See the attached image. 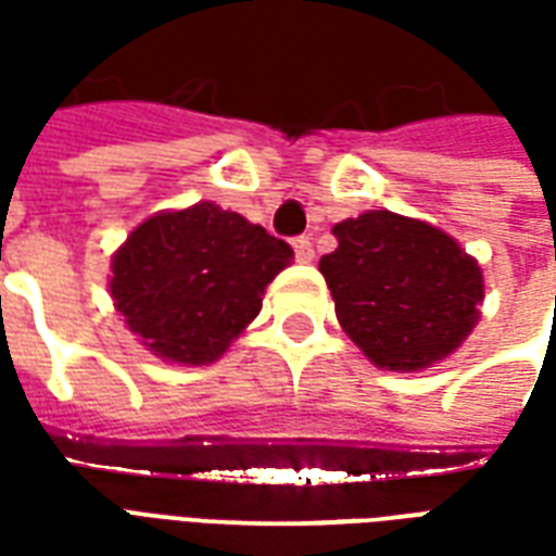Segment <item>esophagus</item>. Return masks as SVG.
<instances>
[{
	"instance_id": "34e87169",
	"label": "esophagus",
	"mask_w": 556,
	"mask_h": 556,
	"mask_svg": "<svg viewBox=\"0 0 556 556\" xmlns=\"http://www.w3.org/2000/svg\"><path fill=\"white\" fill-rule=\"evenodd\" d=\"M294 255H298V262H313L315 258V250H313V241L309 238H294Z\"/></svg>"
}]
</instances>
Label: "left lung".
Wrapping results in <instances>:
<instances>
[{
	"instance_id": "left-lung-1",
	"label": "left lung",
	"mask_w": 556,
	"mask_h": 556,
	"mask_svg": "<svg viewBox=\"0 0 556 556\" xmlns=\"http://www.w3.org/2000/svg\"><path fill=\"white\" fill-rule=\"evenodd\" d=\"M339 247L318 270L337 318L381 369L419 372L450 357L477 325L485 294L477 258L446 231L393 211L333 226Z\"/></svg>"
}]
</instances>
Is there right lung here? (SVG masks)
I'll return each mask as SVG.
<instances>
[{
	"label": "right lung",
	"mask_w": 556,
	"mask_h": 556,
	"mask_svg": "<svg viewBox=\"0 0 556 556\" xmlns=\"http://www.w3.org/2000/svg\"><path fill=\"white\" fill-rule=\"evenodd\" d=\"M294 250L214 202L163 211L113 255L110 294L157 357L205 366L223 357L262 309L267 282Z\"/></svg>",
	"instance_id": "1"
}]
</instances>
